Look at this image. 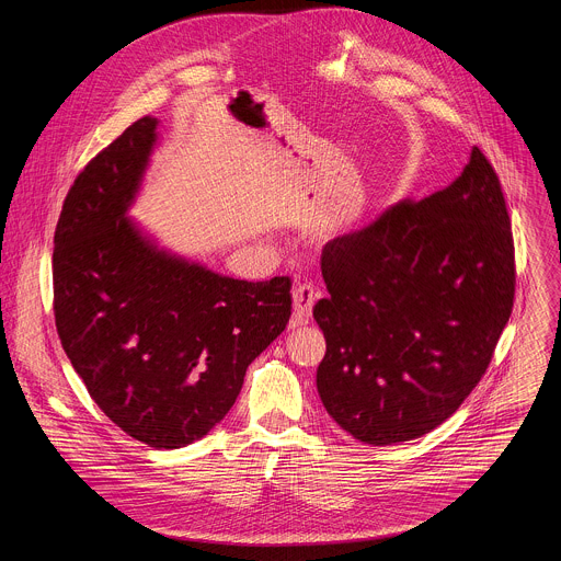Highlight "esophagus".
Wrapping results in <instances>:
<instances>
[{
    "label": "esophagus",
    "mask_w": 561,
    "mask_h": 561,
    "mask_svg": "<svg viewBox=\"0 0 561 561\" xmlns=\"http://www.w3.org/2000/svg\"><path fill=\"white\" fill-rule=\"evenodd\" d=\"M317 295L319 293H317V288L312 284H299L293 290V329L308 324L310 312H312V304H314Z\"/></svg>",
    "instance_id": "34e87169"
}]
</instances>
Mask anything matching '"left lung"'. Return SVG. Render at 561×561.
<instances>
[{
  "label": "left lung",
  "mask_w": 561,
  "mask_h": 561,
  "mask_svg": "<svg viewBox=\"0 0 561 561\" xmlns=\"http://www.w3.org/2000/svg\"><path fill=\"white\" fill-rule=\"evenodd\" d=\"M329 297L317 390L373 446L446 422L484 377L515 299V244L500 178L477 146L446 188L402 199L322 251Z\"/></svg>",
  "instance_id": "obj_1"
}]
</instances>
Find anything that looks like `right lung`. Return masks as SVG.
Segmentation results:
<instances>
[{"mask_svg":"<svg viewBox=\"0 0 561 561\" xmlns=\"http://www.w3.org/2000/svg\"><path fill=\"white\" fill-rule=\"evenodd\" d=\"M154 117L130 124L72 182L55 228L61 346L104 415L150 448L202 439L249 364L286 329L290 277H221L157 251L126 219Z\"/></svg>","mask_w":561,"mask_h":561,"instance_id":"right-lung-1","label":"right lung"}]
</instances>
